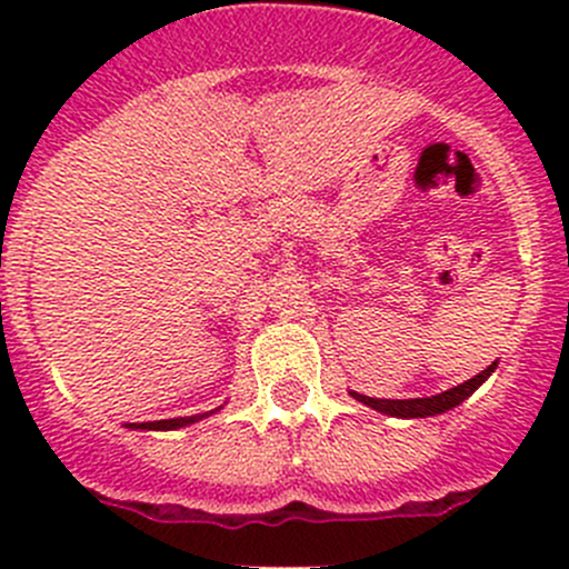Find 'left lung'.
<instances>
[{"instance_id":"8db88e82","label":"left lung","mask_w":569,"mask_h":569,"mask_svg":"<svg viewBox=\"0 0 569 569\" xmlns=\"http://www.w3.org/2000/svg\"><path fill=\"white\" fill-rule=\"evenodd\" d=\"M496 366L498 363L487 366L481 375L470 377V380L462 382V386L449 388V391H443L438 396H427V399H371V396H363V393H355V391H349V393H352L358 401H363L366 407H371V410L386 412V416H396V418L440 416V412H446V410H451V407L462 405V401L468 399V396L473 393L476 388H479L481 382H485L487 377L492 375V371H496Z\"/></svg>"}]
</instances>
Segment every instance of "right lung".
Instances as JSON below:
<instances>
[{
    "instance_id": "obj_1",
    "label": "right lung",
    "mask_w": 569,
    "mask_h": 569,
    "mask_svg": "<svg viewBox=\"0 0 569 569\" xmlns=\"http://www.w3.org/2000/svg\"><path fill=\"white\" fill-rule=\"evenodd\" d=\"M214 412V410H211ZM211 412H203V416H187V418H168V421H146V423H129L131 429H153V432H168V429H181L187 423L200 421V418L211 416Z\"/></svg>"
}]
</instances>
